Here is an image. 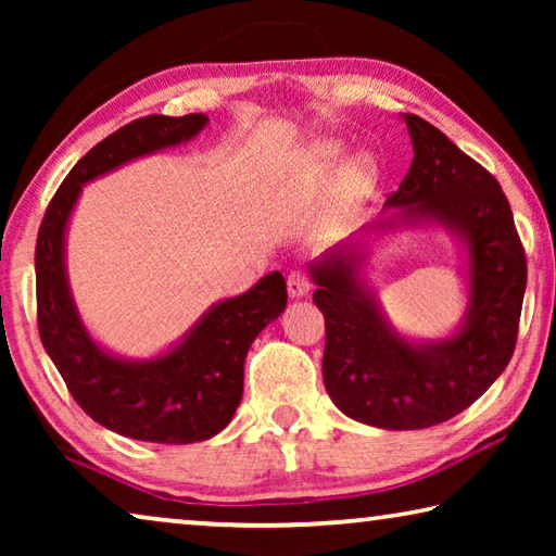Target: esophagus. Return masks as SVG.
I'll return each mask as SVG.
<instances>
[{"label":"esophagus","mask_w":556,"mask_h":556,"mask_svg":"<svg viewBox=\"0 0 556 556\" xmlns=\"http://www.w3.org/2000/svg\"><path fill=\"white\" fill-rule=\"evenodd\" d=\"M287 291L291 299H304L308 291H312V279H308L304 271H291L287 279Z\"/></svg>","instance_id":"1"}]
</instances>
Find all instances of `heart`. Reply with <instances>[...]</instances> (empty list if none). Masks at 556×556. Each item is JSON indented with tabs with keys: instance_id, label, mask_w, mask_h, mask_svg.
Returning <instances> with one entry per match:
<instances>
[{
	"instance_id": "1",
	"label": "heart",
	"mask_w": 556,
	"mask_h": 556,
	"mask_svg": "<svg viewBox=\"0 0 556 556\" xmlns=\"http://www.w3.org/2000/svg\"><path fill=\"white\" fill-rule=\"evenodd\" d=\"M341 144L336 142H321L316 144L308 156L304 159V166L299 172V188L304 191H316L318 186L326 181V176L333 172V166L341 156ZM375 162L370 154H353L351 159H345L343 166L338 168V174L333 178L331 193L338 203H351L357 195H363L375 181Z\"/></svg>"
}]
</instances>
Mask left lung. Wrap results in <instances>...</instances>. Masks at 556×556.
<instances>
[{"label": "left lung", "instance_id": "left-lung-1", "mask_svg": "<svg viewBox=\"0 0 556 556\" xmlns=\"http://www.w3.org/2000/svg\"><path fill=\"white\" fill-rule=\"evenodd\" d=\"M414 159L382 213L308 265L326 318L328 397L361 425L409 431L470 407L510 363L527 285L525 250L495 178L417 115H402ZM441 227L457 242L467 312L444 339L404 337L391 326L364 271L382 233Z\"/></svg>", "mask_w": 556, "mask_h": 556}]
</instances>
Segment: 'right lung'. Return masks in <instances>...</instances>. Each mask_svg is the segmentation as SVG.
<instances>
[{
  "instance_id": "right-lung-1",
  "label": "right lung",
  "mask_w": 556,
  "mask_h": 556,
  "mask_svg": "<svg viewBox=\"0 0 556 556\" xmlns=\"http://www.w3.org/2000/svg\"><path fill=\"white\" fill-rule=\"evenodd\" d=\"M205 125L208 117L193 112L149 115L112 131L65 176L36 242V304L46 353L88 417L115 434L152 444H195L230 425L242 400L244 357L262 328L285 312L287 281L269 271L244 294L213 304L166 351L125 357L83 324L65 267V238L83 186L191 142Z\"/></svg>"
}]
</instances>
